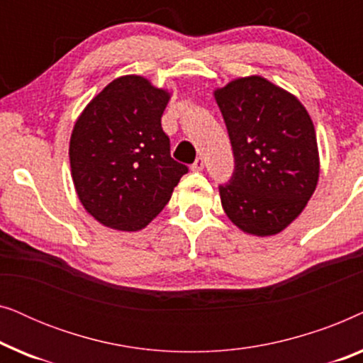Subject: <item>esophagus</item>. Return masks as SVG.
Wrapping results in <instances>:
<instances>
[{
	"label": "esophagus",
	"mask_w": 363,
	"mask_h": 363,
	"mask_svg": "<svg viewBox=\"0 0 363 363\" xmlns=\"http://www.w3.org/2000/svg\"><path fill=\"white\" fill-rule=\"evenodd\" d=\"M203 168H205V160H203L201 157H198L195 162H193V165H191V170L193 172H201Z\"/></svg>",
	"instance_id": "esophagus-1"
}]
</instances>
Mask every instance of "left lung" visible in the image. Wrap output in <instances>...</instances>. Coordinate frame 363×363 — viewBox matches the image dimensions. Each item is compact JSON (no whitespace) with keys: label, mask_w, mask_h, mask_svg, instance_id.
<instances>
[{"label":"left lung","mask_w":363,"mask_h":363,"mask_svg":"<svg viewBox=\"0 0 363 363\" xmlns=\"http://www.w3.org/2000/svg\"><path fill=\"white\" fill-rule=\"evenodd\" d=\"M235 153L231 182L220 186L233 225L274 236L304 210L319 182V148L309 112L294 94L261 76L213 91Z\"/></svg>","instance_id":"obj_1"}]
</instances>
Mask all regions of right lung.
<instances>
[{"mask_svg":"<svg viewBox=\"0 0 363 363\" xmlns=\"http://www.w3.org/2000/svg\"><path fill=\"white\" fill-rule=\"evenodd\" d=\"M172 94L142 76L113 79L74 123L69 160L89 215L118 231L143 230L188 172L170 155L162 116Z\"/></svg>","mask_w":363,"mask_h":363,"instance_id":"1","label":"right lung"}]
</instances>
